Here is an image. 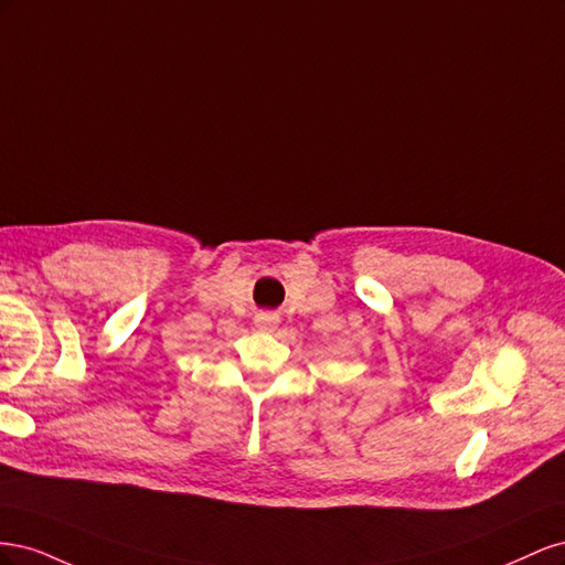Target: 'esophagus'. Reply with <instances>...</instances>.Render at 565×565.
<instances>
[{"label":"esophagus","instance_id":"1","mask_svg":"<svg viewBox=\"0 0 565 565\" xmlns=\"http://www.w3.org/2000/svg\"><path fill=\"white\" fill-rule=\"evenodd\" d=\"M254 322L259 324L262 330H276V324L280 322V318H278V313H273V311H262V313H256Z\"/></svg>","mask_w":565,"mask_h":565}]
</instances>
